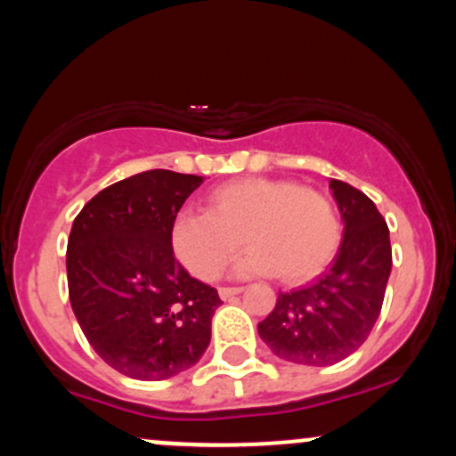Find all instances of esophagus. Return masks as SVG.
Wrapping results in <instances>:
<instances>
[{
  "instance_id": "obj_1",
  "label": "esophagus",
  "mask_w": 456,
  "mask_h": 456,
  "mask_svg": "<svg viewBox=\"0 0 456 456\" xmlns=\"http://www.w3.org/2000/svg\"><path fill=\"white\" fill-rule=\"evenodd\" d=\"M242 291H244L242 287H221V291H218V294H221L223 300H229V297L242 294Z\"/></svg>"
}]
</instances>
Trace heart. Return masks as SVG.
Masks as SVG:
<instances>
[{
	"label": "heart",
	"instance_id": "heart-1",
	"mask_svg": "<svg viewBox=\"0 0 456 456\" xmlns=\"http://www.w3.org/2000/svg\"><path fill=\"white\" fill-rule=\"evenodd\" d=\"M343 224L328 192L291 180L244 177L214 188L206 212H180L171 246L180 264L201 281H216L244 240L250 250L235 276L285 282L317 276L338 253Z\"/></svg>",
	"mask_w": 456,
	"mask_h": 456
}]
</instances>
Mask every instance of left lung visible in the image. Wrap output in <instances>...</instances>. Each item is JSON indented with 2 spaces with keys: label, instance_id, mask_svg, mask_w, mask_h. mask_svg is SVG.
Here are the masks:
<instances>
[{
  "label": "left lung",
  "instance_id": "left-lung-1",
  "mask_svg": "<svg viewBox=\"0 0 456 456\" xmlns=\"http://www.w3.org/2000/svg\"><path fill=\"white\" fill-rule=\"evenodd\" d=\"M345 232L337 259L322 279L282 294L259 337L279 358L330 366L366 341L384 305L392 268L388 224L375 203L347 182L330 180Z\"/></svg>",
  "mask_w": 456,
  "mask_h": 456
}]
</instances>
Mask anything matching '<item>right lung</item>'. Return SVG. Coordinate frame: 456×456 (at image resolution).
Returning <instances> with one entry per match:
<instances>
[{
    "mask_svg": "<svg viewBox=\"0 0 456 456\" xmlns=\"http://www.w3.org/2000/svg\"><path fill=\"white\" fill-rule=\"evenodd\" d=\"M203 177L151 169L83 206L66 250L68 296L101 358L133 379H167L210 345L214 287L175 261L171 227Z\"/></svg>",
    "mask_w": 456,
    "mask_h": 456,
    "instance_id": "1",
    "label": "right lung"
}]
</instances>
